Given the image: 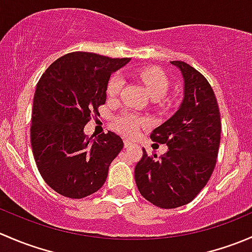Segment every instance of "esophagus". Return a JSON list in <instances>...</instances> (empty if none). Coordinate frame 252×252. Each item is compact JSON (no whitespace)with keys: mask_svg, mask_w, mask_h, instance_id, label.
I'll return each instance as SVG.
<instances>
[{"mask_svg":"<svg viewBox=\"0 0 252 252\" xmlns=\"http://www.w3.org/2000/svg\"><path fill=\"white\" fill-rule=\"evenodd\" d=\"M134 144L131 141H128V140H124V147L126 149H130V147H133Z\"/></svg>","mask_w":252,"mask_h":252,"instance_id":"esophagus-1","label":"esophagus"}]
</instances>
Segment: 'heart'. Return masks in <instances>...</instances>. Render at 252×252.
<instances>
[{
    "instance_id": "b5f03b06",
    "label": "heart",
    "mask_w": 252,
    "mask_h": 252,
    "mask_svg": "<svg viewBox=\"0 0 252 252\" xmlns=\"http://www.w3.org/2000/svg\"><path fill=\"white\" fill-rule=\"evenodd\" d=\"M142 84L146 88L147 93L151 97H158L166 95L168 90V79H167L164 73L157 68H146L139 73ZM124 85V79L121 74H113L110 78L107 84V94L111 97H116L119 95L122 88ZM145 124V121L136 114L130 113V112H124L121 116L117 117L116 126L123 135L134 136L138 133L139 126Z\"/></svg>"
}]
</instances>
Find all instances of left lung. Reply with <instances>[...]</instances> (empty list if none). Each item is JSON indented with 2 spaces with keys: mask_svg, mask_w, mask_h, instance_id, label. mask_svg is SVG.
I'll return each instance as SVG.
<instances>
[{
  "mask_svg": "<svg viewBox=\"0 0 252 252\" xmlns=\"http://www.w3.org/2000/svg\"><path fill=\"white\" fill-rule=\"evenodd\" d=\"M171 64L183 78V100L171 118L154 129L151 139L168 150L157 158L142 149L134 177L147 201L161 208L189 204L207 184L220 142V116L212 88L202 74L182 61Z\"/></svg>",
  "mask_w": 252,
  "mask_h": 252,
  "instance_id": "8db88e82",
  "label": "left lung"
}]
</instances>
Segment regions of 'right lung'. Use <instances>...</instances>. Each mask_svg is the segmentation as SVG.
Wrapping results in <instances>:
<instances>
[{"label": "right lung", "mask_w": 252, "mask_h": 252, "mask_svg": "<svg viewBox=\"0 0 252 252\" xmlns=\"http://www.w3.org/2000/svg\"><path fill=\"white\" fill-rule=\"evenodd\" d=\"M129 61L72 52L40 78L30 129L32 155L41 177L58 194L83 199L105 184L123 140L112 131L89 138L84 128L90 114H98V106L105 105L112 73Z\"/></svg>", "instance_id": "obj_1"}]
</instances>
